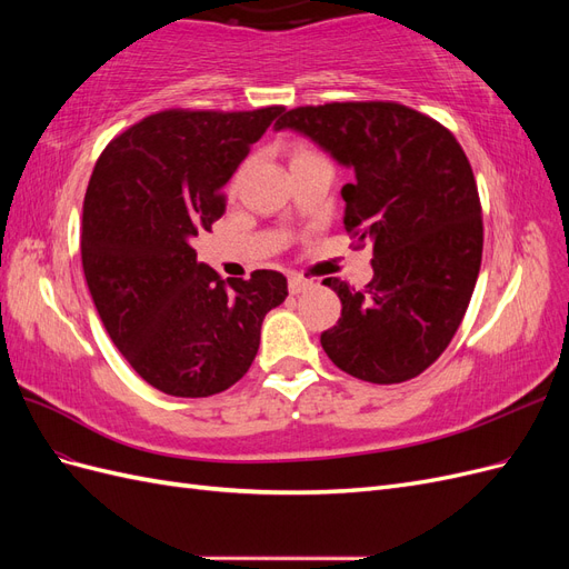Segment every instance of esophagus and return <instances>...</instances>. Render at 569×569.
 <instances>
[{
  "label": "esophagus",
  "mask_w": 569,
  "mask_h": 569,
  "mask_svg": "<svg viewBox=\"0 0 569 569\" xmlns=\"http://www.w3.org/2000/svg\"><path fill=\"white\" fill-rule=\"evenodd\" d=\"M313 287V280H306L301 274H289V291L291 295H301V291H308Z\"/></svg>",
  "instance_id": "34e87169"
}]
</instances>
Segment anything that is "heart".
I'll use <instances>...</instances> for the list:
<instances>
[{
	"label": "heart",
	"instance_id": "heart-1",
	"mask_svg": "<svg viewBox=\"0 0 569 569\" xmlns=\"http://www.w3.org/2000/svg\"><path fill=\"white\" fill-rule=\"evenodd\" d=\"M308 153H313V151H308L306 147H297L295 153H291V159H301V157H308Z\"/></svg>",
	"mask_w": 569,
	"mask_h": 569
}]
</instances>
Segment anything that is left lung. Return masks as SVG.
<instances>
[{
    "label": "left lung",
    "instance_id": "left-lung-1",
    "mask_svg": "<svg viewBox=\"0 0 569 569\" xmlns=\"http://www.w3.org/2000/svg\"><path fill=\"white\" fill-rule=\"evenodd\" d=\"M291 128L353 170L341 187L343 228L372 244L363 291L327 278L341 318L320 335L332 363L358 380L399 385L449 347L481 266V203L462 147L435 118L396 101H335L287 111Z\"/></svg>",
    "mask_w": 569,
    "mask_h": 569
}]
</instances>
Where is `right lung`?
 Returning <instances> with one entry per match:
<instances>
[{
    "label": "right lung",
    "instance_id": "right-lung-1",
    "mask_svg": "<svg viewBox=\"0 0 569 569\" xmlns=\"http://www.w3.org/2000/svg\"><path fill=\"white\" fill-rule=\"evenodd\" d=\"M284 107L168 109L113 137L82 203L80 253L97 313L144 382L182 399L230 389L251 368L278 270L220 280L192 239L226 213V184Z\"/></svg>",
    "mask_w": 569,
    "mask_h": 569
}]
</instances>
